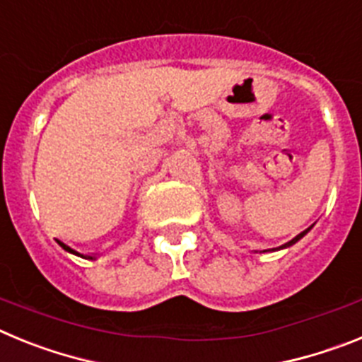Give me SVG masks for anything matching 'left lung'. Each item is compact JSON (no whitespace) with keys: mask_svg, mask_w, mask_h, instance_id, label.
<instances>
[{"mask_svg":"<svg viewBox=\"0 0 362 362\" xmlns=\"http://www.w3.org/2000/svg\"><path fill=\"white\" fill-rule=\"evenodd\" d=\"M308 230H310V228H308ZM308 230H305V232H300V233H299V235H297V238H293V239H292V241H290V243H286V245H283V246H281V248H286V246H292V245H293V243H297V241H299V239H300V238H303V235H305V233H306V232H308Z\"/></svg>","mask_w":362,"mask_h":362,"instance_id":"obj_1","label":"left lung"}]
</instances>
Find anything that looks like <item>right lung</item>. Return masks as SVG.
Masks as SVG:
<instances>
[{
	"mask_svg": "<svg viewBox=\"0 0 362 362\" xmlns=\"http://www.w3.org/2000/svg\"><path fill=\"white\" fill-rule=\"evenodd\" d=\"M57 243H59V246H62V248H65L66 252H70V254H76V255H79V257H85V259H92V255H83V254H79V252L72 250V248H70L69 245H65V243H63V241H57Z\"/></svg>",
	"mask_w": 362,
	"mask_h": 362,
	"instance_id": "right-lung-1",
	"label": "right lung"
}]
</instances>
